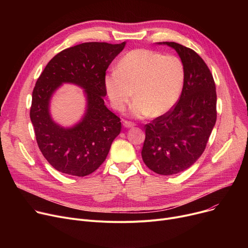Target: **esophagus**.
I'll return each mask as SVG.
<instances>
[{"label":"esophagus","instance_id":"esophagus-1","mask_svg":"<svg viewBox=\"0 0 248 248\" xmlns=\"http://www.w3.org/2000/svg\"><path fill=\"white\" fill-rule=\"evenodd\" d=\"M135 125V124L133 122H129V121H124V126L126 127V128H129V127H133Z\"/></svg>","mask_w":248,"mask_h":248}]
</instances>
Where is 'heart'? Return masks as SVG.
Here are the masks:
<instances>
[{"instance_id":"heart-1","label":"heart","mask_w":248,"mask_h":248,"mask_svg":"<svg viewBox=\"0 0 248 248\" xmlns=\"http://www.w3.org/2000/svg\"><path fill=\"white\" fill-rule=\"evenodd\" d=\"M183 82L184 66L177 56L149 49L128 52L117 64L116 71L104 78L108 95L116 110L124 109L135 91L137 99L131 113L137 117L168 112L176 104Z\"/></svg>"}]
</instances>
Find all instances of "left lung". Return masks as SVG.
Listing matches in <instances>:
<instances>
[{
	"mask_svg": "<svg viewBox=\"0 0 248 248\" xmlns=\"http://www.w3.org/2000/svg\"><path fill=\"white\" fill-rule=\"evenodd\" d=\"M184 66L179 100L165 114L145 125L141 158L153 172L169 176L185 171L203 154L217 119L216 87L212 73L194 50L175 42Z\"/></svg>",
	"mask_w": 248,
	"mask_h": 248,
	"instance_id": "1",
	"label": "left lung"
}]
</instances>
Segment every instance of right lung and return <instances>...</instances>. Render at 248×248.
I'll list each match as a JSON object with an SVG mask.
<instances>
[{
  "instance_id": "1",
  "label": "right lung",
  "mask_w": 248,
  "mask_h": 248,
  "mask_svg": "<svg viewBox=\"0 0 248 248\" xmlns=\"http://www.w3.org/2000/svg\"><path fill=\"white\" fill-rule=\"evenodd\" d=\"M124 45L125 42H86L64 49L48 62L37 79L30 119L39 149L57 171L77 177L93 173L120 135L121 119L104 104V78L109 64ZM63 82L79 85L88 97L85 117L70 129L56 125L48 113L49 98Z\"/></svg>"
}]
</instances>
